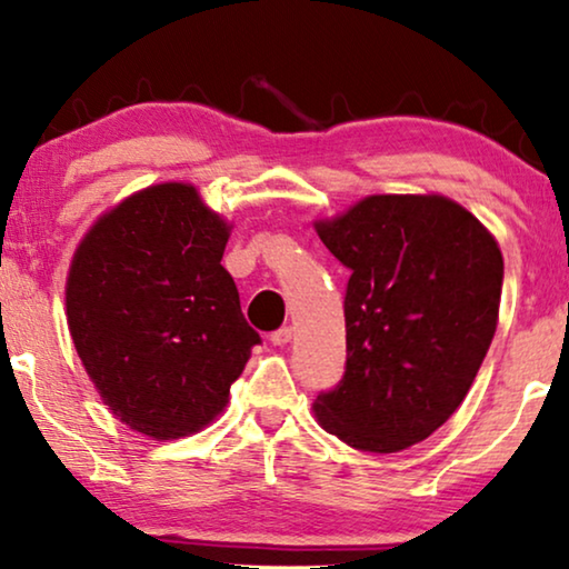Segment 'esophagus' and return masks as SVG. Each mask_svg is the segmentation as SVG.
<instances>
[{
    "mask_svg": "<svg viewBox=\"0 0 569 569\" xmlns=\"http://www.w3.org/2000/svg\"><path fill=\"white\" fill-rule=\"evenodd\" d=\"M292 326H282V329H277V331H271V345H274V347H284L287 345V341H290L292 339Z\"/></svg>",
    "mask_w": 569,
    "mask_h": 569,
    "instance_id": "1",
    "label": "esophagus"
}]
</instances>
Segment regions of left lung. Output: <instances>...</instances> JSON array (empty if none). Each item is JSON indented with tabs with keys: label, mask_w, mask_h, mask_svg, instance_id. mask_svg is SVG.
<instances>
[{
	"label": "left lung",
	"mask_w": 569,
	"mask_h": 569,
	"mask_svg": "<svg viewBox=\"0 0 569 569\" xmlns=\"http://www.w3.org/2000/svg\"><path fill=\"white\" fill-rule=\"evenodd\" d=\"M316 230L349 269L345 376L316 417L347 446L396 453L469 393L497 329L502 253L446 197H368Z\"/></svg>",
	"instance_id": "obj_1"
}]
</instances>
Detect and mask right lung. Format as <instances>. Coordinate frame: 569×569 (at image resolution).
<instances>
[{
    "label": "right lung",
    "mask_w": 569,
    "mask_h": 569,
    "mask_svg": "<svg viewBox=\"0 0 569 569\" xmlns=\"http://www.w3.org/2000/svg\"><path fill=\"white\" fill-rule=\"evenodd\" d=\"M230 228L189 183H160L100 217L67 279L77 355L131 430L176 440L228 403L259 331L222 267Z\"/></svg>",
    "instance_id": "add662e5"
}]
</instances>
